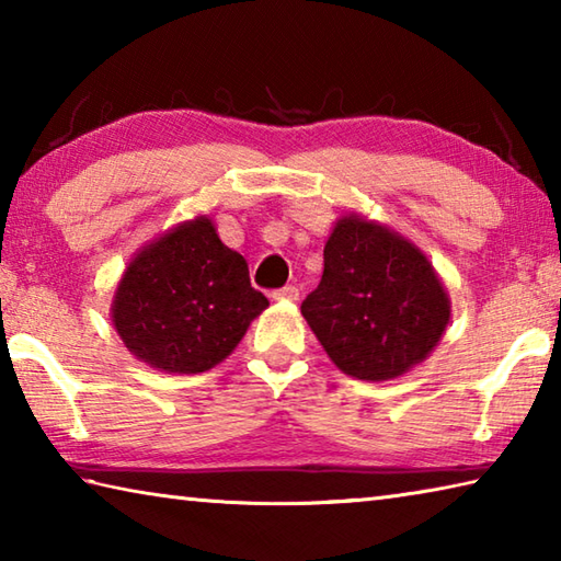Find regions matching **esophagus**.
Here are the masks:
<instances>
[{
  "label": "esophagus",
  "mask_w": 561,
  "mask_h": 561,
  "mask_svg": "<svg viewBox=\"0 0 561 561\" xmlns=\"http://www.w3.org/2000/svg\"><path fill=\"white\" fill-rule=\"evenodd\" d=\"M272 297H274V299H287V301H297V299H299V289H297V287H291V284H289V287H282V289L274 291Z\"/></svg>",
  "instance_id": "34e87169"
}]
</instances>
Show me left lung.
<instances>
[{
  "label": "left lung",
  "instance_id": "8db88e82",
  "mask_svg": "<svg viewBox=\"0 0 561 561\" xmlns=\"http://www.w3.org/2000/svg\"><path fill=\"white\" fill-rule=\"evenodd\" d=\"M301 313L345 375L380 382L436 348L451 304L420 248L380 222L345 216L325 242L321 282Z\"/></svg>",
  "mask_w": 561,
  "mask_h": 561
}]
</instances>
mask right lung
Segmentation results:
<instances>
[{"instance_id": "obj_1", "label": "right lung", "mask_w": 561, "mask_h": 561, "mask_svg": "<svg viewBox=\"0 0 561 561\" xmlns=\"http://www.w3.org/2000/svg\"><path fill=\"white\" fill-rule=\"evenodd\" d=\"M267 307L245 257L198 216L137 252L112 299V323L137 360L193 375L226 360Z\"/></svg>"}]
</instances>
